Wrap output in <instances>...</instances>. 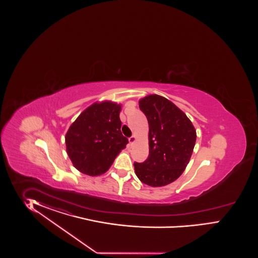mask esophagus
Wrapping results in <instances>:
<instances>
[{
  "label": "esophagus",
  "instance_id": "obj_1",
  "mask_svg": "<svg viewBox=\"0 0 258 258\" xmlns=\"http://www.w3.org/2000/svg\"><path fill=\"white\" fill-rule=\"evenodd\" d=\"M135 140H136V138H135V136H132V137H130L128 138V141H130V143L133 145V143L135 142Z\"/></svg>",
  "mask_w": 258,
  "mask_h": 258
}]
</instances>
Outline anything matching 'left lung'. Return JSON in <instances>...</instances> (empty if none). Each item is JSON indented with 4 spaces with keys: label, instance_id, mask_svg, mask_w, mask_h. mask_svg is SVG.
I'll use <instances>...</instances> for the list:
<instances>
[{
    "label": "left lung",
    "instance_id": "obj_1",
    "mask_svg": "<svg viewBox=\"0 0 258 258\" xmlns=\"http://www.w3.org/2000/svg\"><path fill=\"white\" fill-rule=\"evenodd\" d=\"M139 107L149 121V154L145 162L134 163L135 173L149 186H164L184 171L195 147V127L163 96L149 95L141 99Z\"/></svg>",
    "mask_w": 258,
    "mask_h": 258
}]
</instances>
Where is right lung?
<instances>
[{"label": "right lung", "instance_id": "obj_1", "mask_svg": "<svg viewBox=\"0 0 258 258\" xmlns=\"http://www.w3.org/2000/svg\"><path fill=\"white\" fill-rule=\"evenodd\" d=\"M121 106L112 102L94 103L71 125L65 136L68 156L75 167L90 176L107 171L127 138L121 133Z\"/></svg>", "mask_w": 258, "mask_h": 258}]
</instances>
